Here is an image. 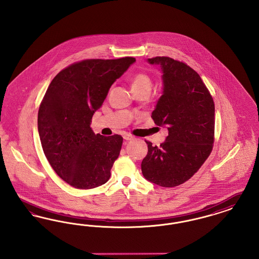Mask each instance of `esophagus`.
<instances>
[{
	"instance_id": "obj_1",
	"label": "esophagus",
	"mask_w": 259,
	"mask_h": 259,
	"mask_svg": "<svg viewBox=\"0 0 259 259\" xmlns=\"http://www.w3.org/2000/svg\"><path fill=\"white\" fill-rule=\"evenodd\" d=\"M123 138L124 140H126V141L134 140V136L130 135V134H124Z\"/></svg>"
}]
</instances>
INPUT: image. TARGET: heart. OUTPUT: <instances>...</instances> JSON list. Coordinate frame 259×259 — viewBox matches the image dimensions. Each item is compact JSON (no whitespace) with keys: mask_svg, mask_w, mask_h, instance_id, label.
Returning a JSON list of instances; mask_svg holds the SVG:
<instances>
[{"mask_svg":"<svg viewBox=\"0 0 259 259\" xmlns=\"http://www.w3.org/2000/svg\"><path fill=\"white\" fill-rule=\"evenodd\" d=\"M131 81L133 90H147L148 92L151 90L152 81L150 76L146 73L134 74L131 78Z\"/></svg>","mask_w":259,"mask_h":259,"instance_id":"obj_1","label":"heart"}]
</instances>
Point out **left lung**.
<instances>
[{"instance_id":"8db88e82","label":"left lung","mask_w":259,"mask_h":259,"mask_svg":"<svg viewBox=\"0 0 259 259\" xmlns=\"http://www.w3.org/2000/svg\"><path fill=\"white\" fill-rule=\"evenodd\" d=\"M160 65L163 94L152 119L169 133L160 147L148 144L144 177L163 187L183 185L209 157L214 142V103L200 75L184 62L167 56L149 58Z\"/></svg>"}]
</instances>
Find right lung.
<instances>
[{"instance_id": "obj_1", "label": "right lung", "mask_w": 259, "mask_h": 259, "mask_svg": "<svg viewBox=\"0 0 259 259\" xmlns=\"http://www.w3.org/2000/svg\"><path fill=\"white\" fill-rule=\"evenodd\" d=\"M134 57L87 59L63 69L50 82L37 113L41 147L50 166L68 185L90 189L106 184L123 138L92 131L90 124Z\"/></svg>"}]
</instances>
